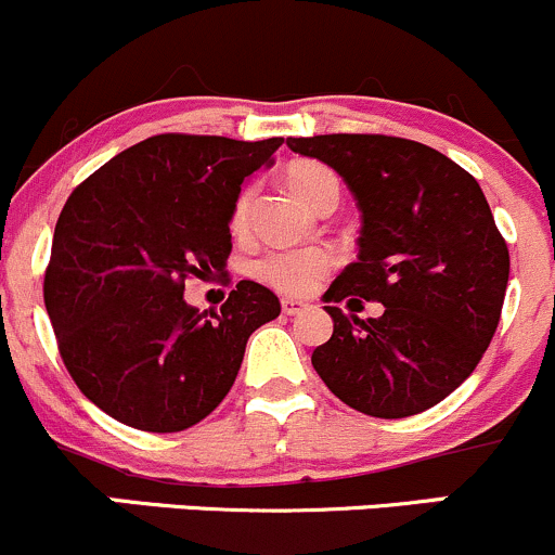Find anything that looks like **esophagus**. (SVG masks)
<instances>
[{
	"label": "esophagus",
	"mask_w": 555,
	"mask_h": 555,
	"mask_svg": "<svg viewBox=\"0 0 555 555\" xmlns=\"http://www.w3.org/2000/svg\"><path fill=\"white\" fill-rule=\"evenodd\" d=\"M306 308H308V302L295 300V297H284L282 300V311L287 313V317H297V313H302Z\"/></svg>",
	"instance_id": "obj_1"
}]
</instances>
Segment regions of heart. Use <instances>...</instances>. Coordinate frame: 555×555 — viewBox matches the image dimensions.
Returning a JSON list of instances; mask_svg holds the SVG:
<instances>
[{
    "label": "heart",
    "mask_w": 555,
    "mask_h": 555,
    "mask_svg": "<svg viewBox=\"0 0 555 555\" xmlns=\"http://www.w3.org/2000/svg\"><path fill=\"white\" fill-rule=\"evenodd\" d=\"M284 183H287L289 194L300 204H306L308 209H313V212H322L324 207H335L337 199H340V183H337L335 172L322 165V162H295L284 172ZM253 204L255 189H244L236 196V202H233L231 231L238 233V236L249 231ZM332 262H335L332 255L319 247L297 249V253H271L255 262V276L284 295H308L322 282Z\"/></svg>",
    "instance_id": "b5f03b06"
}]
</instances>
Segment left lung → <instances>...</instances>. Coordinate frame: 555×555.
I'll return each instance as SVG.
<instances>
[{
    "label": "left lung",
    "instance_id": "left-lung-1",
    "mask_svg": "<svg viewBox=\"0 0 555 555\" xmlns=\"http://www.w3.org/2000/svg\"><path fill=\"white\" fill-rule=\"evenodd\" d=\"M287 145L330 165L361 209L359 258L324 293L335 330L313 370L364 415L430 410L476 370L508 287V244L481 185L406 138L340 132ZM348 296L383 301L384 317L346 318L336 302Z\"/></svg>",
    "mask_w": 555,
    "mask_h": 555
}]
</instances>
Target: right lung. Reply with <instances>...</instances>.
Masks as SVG:
<instances>
[{"mask_svg":"<svg viewBox=\"0 0 555 555\" xmlns=\"http://www.w3.org/2000/svg\"><path fill=\"white\" fill-rule=\"evenodd\" d=\"M282 143L167 132L116 154L68 196L44 306L68 375L106 415L149 434L191 428L225 399L249 335L282 313L247 279L220 313L183 300L185 279L225 271L233 202Z\"/></svg>","mask_w":555,"mask_h":555,"instance_id":"obj_1","label":"right lung"}]
</instances>
